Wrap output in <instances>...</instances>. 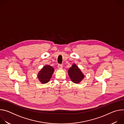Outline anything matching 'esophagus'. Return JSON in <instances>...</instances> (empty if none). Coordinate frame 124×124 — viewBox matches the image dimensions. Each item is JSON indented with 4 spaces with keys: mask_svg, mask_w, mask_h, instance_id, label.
Returning <instances> with one entry per match:
<instances>
[{
    "mask_svg": "<svg viewBox=\"0 0 124 124\" xmlns=\"http://www.w3.org/2000/svg\"><path fill=\"white\" fill-rule=\"evenodd\" d=\"M62 67H63V66H62V65H61V64H58V67L59 69H61V68H62Z\"/></svg>",
    "mask_w": 124,
    "mask_h": 124,
    "instance_id": "obj_1",
    "label": "esophagus"
}]
</instances>
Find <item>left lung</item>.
<instances>
[{
	"label": "left lung",
	"instance_id": "8db88e82",
	"mask_svg": "<svg viewBox=\"0 0 124 124\" xmlns=\"http://www.w3.org/2000/svg\"><path fill=\"white\" fill-rule=\"evenodd\" d=\"M68 75L71 80L76 84L80 82L84 78V75L75 64H74L69 69Z\"/></svg>",
	"mask_w": 124,
	"mask_h": 124
}]
</instances>
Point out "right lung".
Wrapping results in <instances>:
<instances>
[{
    "instance_id": "obj_1",
    "label": "right lung",
    "mask_w": 124,
    "mask_h": 124,
    "mask_svg": "<svg viewBox=\"0 0 124 124\" xmlns=\"http://www.w3.org/2000/svg\"><path fill=\"white\" fill-rule=\"evenodd\" d=\"M54 71L52 67L49 65H46L40 70L38 74L39 80L43 84L47 83L50 79L51 76Z\"/></svg>"
}]
</instances>
